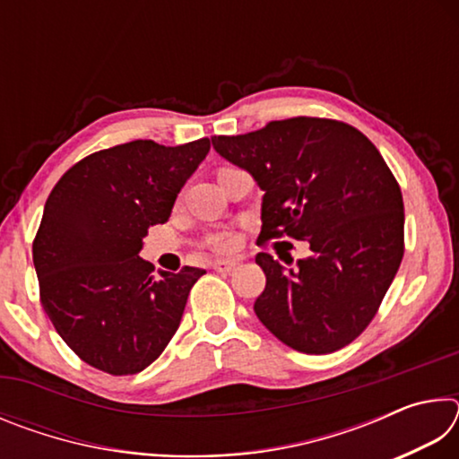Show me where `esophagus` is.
I'll return each instance as SVG.
<instances>
[{
    "label": "esophagus",
    "instance_id": "obj_1",
    "mask_svg": "<svg viewBox=\"0 0 459 459\" xmlns=\"http://www.w3.org/2000/svg\"><path fill=\"white\" fill-rule=\"evenodd\" d=\"M237 267V261H230V259H216L212 263V269L219 271V273H229V271H232Z\"/></svg>",
    "mask_w": 459,
    "mask_h": 459
}]
</instances>
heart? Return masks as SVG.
<instances>
[{
	"instance_id": "b5f03b06",
	"label": "heart",
	"mask_w": 459,
	"mask_h": 459,
	"mask_svg": "<svg viewBox=\"0 0 459 459\" xmlns=\"http://www.w3.org/2000/svg\"><path fill=\"white\" fill-rule=\"evenodd\" d=\"M214 247L216 248H229L230 247V238L229 237H216L214 238Z\"/></svg>"
}]
</instances>
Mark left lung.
Wrapping results in <instances>:
<instances>
[{"label": "left lung", "mask_w": 459, "mask_h": 459, "mask_svg": "<svg viewBox=\"0 0 459 459\" xmlns=\"http://www.w3.org/2000/svg\"><path fill=\"white\" fill-rule=\"evenodd\" d=\"M212 147L263 190L259 243L287 235L312 251L291 269L255 257L267 277L255 301L261 324L298 352L351 344L403 259V196L383 155L359 129L316 117L214 135Z\"/></svg>", "instance_id": "8db88e82"}]
</instances>
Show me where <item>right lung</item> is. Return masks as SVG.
Segmentation results:
<instances>
[{
    "mask_svg": "<svg viewBox=\"0 0 459 459\" xmlns=\"http://www.w3.org/2000/svg\"><path fill=\"white\" fill-rule=\"evenodd\" d=\"M211 139H137L73 166L44 204L32 257L42 306L74 354L108 375H135L180 325L198 267L161 271L139 257L143 237L172 214Z\"/></svg>",
    "mask_w": 459,
    "mask_h": 459,
    "instance_id": "obj_1",
    "label": "right lung"
}]
</instances>
